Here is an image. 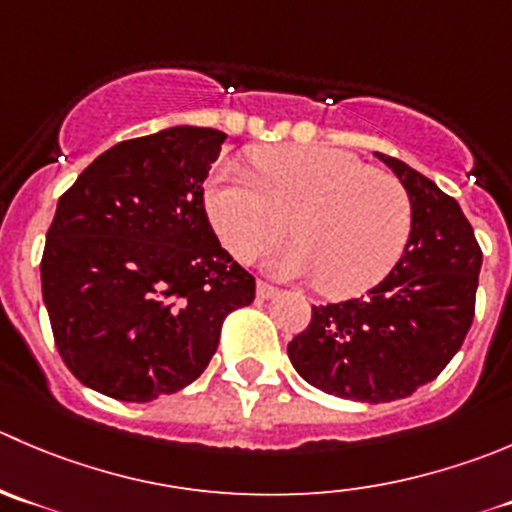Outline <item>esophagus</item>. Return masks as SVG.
<instances>
[{"label": "esophagus", "mask_w": 512, "mask_h": 512, "mask_svg": "<svg viewBox=\"0 0 512 512\" xmlns=\"http://www.w3.org/2000/svg\"><path fill=\"white\" fill-rule=\"evenodd\" d=\"M277 295V287H272L270 282H257V297H260V300H270V297H275Z\"/></svg>", "instance_id": "1"}]
</instances>
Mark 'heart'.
<instances>
[{"mask_svg": "<svg viewBox=\"0 0 512 512\" xmlns=\"http://www.w3.org/2000/svg\"><path fill=\"white\" fill-rule=\"evenodd\" d=\"M250 165H220L205 187L207 217L232 257L255 260L290 227L297 240L267 262L275 275L355 297L395 270L413 205L393 175L322 145L257 147Z\"/></svg>", "mask_w": 512, "mask_h": 512, "instance_id": "1", "label": "heart"}]
</instances>
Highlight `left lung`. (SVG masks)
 <instances>
[{
	"label": "left lung",
	"instance_id": "8db88e82",
	"mask_svg": "<svg viewBox=\"0 0 512 512\" xmlns=\"http://www.w3.org/2000/svg\"><path fill=\"white\" fill-rule=\"evenodd\" d=\"M375 155L413 205L408 247L367 295L312 307L307 330L287 345L302 380L357 403L408 398L443 372L473 325L483 265L458 202L405 162Z\"/></svg>",
	"mask_w": 512,
	"mask_h": 512
}]
</instances>
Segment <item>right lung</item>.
Wrapping results in <instances>:
<instances>
[{"instance_id":"add662e5","label":"right lung","mask_w":512,"mask_h":512,"mask_svg":"<svg viewBox=\"0 0 512 512\" xmlns=\"http://www.w3.org/2000/svg\"><path fill=\"white\" fill-rule=\"evenodd\" d=\"M227 135L177 124L119 142L59 197L42 297L64 365L82 385L150 403L205 372L225 317L255 277L222 250L205 182Z\"/></svg>"}]
</instances>
